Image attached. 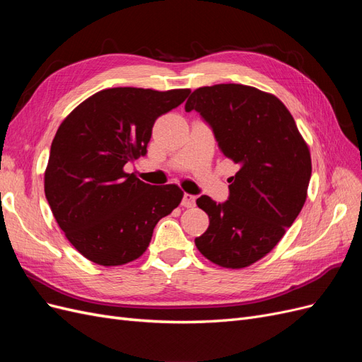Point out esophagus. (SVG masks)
<instances>
[{"instance_id":"obj_1","label":"esophagus","mask_w":362,"mask_h":362,"mask_svg":"<svg viewBox=\"0 0 362 362\" xmlns=\"http://www.w3.org/2000/svg\"><path fill=\"white\" fill-rule=\"evenodd\" d=\"M194 204H196V196L189 194V193H184L181 205L182 206H187V208H192V206H194Z\"/></svg>"}]
</instances>
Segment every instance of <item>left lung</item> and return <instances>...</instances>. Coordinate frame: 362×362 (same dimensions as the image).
<instances>
[{
	"instance_id": "left-lung-1",
	"label": "left lung",
	"mask_w": 362,
	"mask_h": 362,
	"mask_svg": "<svg viewBox=\"0 0 362 362\" xmlns=\"http://www.w3.org/2000/svg\"><path fill=\"white\" fill-rule=\"evenodd\" d=\"M211 127L223 156L240 169L229 178L223 204L196 201L208 214L206 231L194 238L217 266L243 269L266 257L299 216L311 178V156L287 107L275 95L243 84L196 89L185 112Z\"/></svg>"
}]
</instances>
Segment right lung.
<instances>
[{"instance_id": "obj_1", "label": "right lung", "mask_w": 362, "mask_h": 362, "mask_svg": "<svg viewBox=\"0 0 362 362\" xmlns=\"http://www.w3.org/2000/svg\"><path fill=\"white\" fill-rule=\"evenodd\" d=\"M189 93L113 87L87 98L59 127L45 196L62 231L87 259L107 267L137 259L160 218L180 205L178 185L146 184L124 166L146 154L157 117Z\"/></svg>"}]
</instances>
